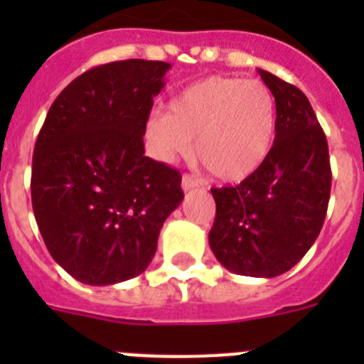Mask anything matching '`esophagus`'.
<instances>
[{
  "mask_svg": "<svg viewBox=\"0 0 364 364\" xmlns=\"http://www.w3.org/2000/svg\"><path fill=\"white\" fill-rule=\"evenodd\" d=\"M197 186H198V182L193 178L191 175L182 176V189H184V191H191V189H195Z\"/></svg>",
  "mask_w": 364,
  "mask_h": 364,
  "instance_id": "34e87169",
  "label": "esophagus"
}]
</instances>
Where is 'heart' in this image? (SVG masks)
I'll return each mask as SVG.
<instances>
[{
    "label": "heart",
    "mask_w": 364,
    "mask_h": 364,
    "mask_svg": "<svg viewBox=\"0 0 364 364\" xmlns=\"http://www.w3.org/2000/svg\"><path fill=\"white\" fill-rule=\"evenodd\" d=\"M277 134V100L262 82L210 76L171 100L169 114L147 120L151 153L162 162L188 156L222 182L252 176L268 159Z\"/></svg>",
    "instance_id": "obj_1"
}]
</instances>
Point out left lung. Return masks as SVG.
I'll return each instance as SVG.
<instances>
[{"label":"left lung","mask_w":364,"mask_h":364,"mask_svg":"<svg viewBox=\"0 0 364 364\" xmlns=\"http://www.w3.org/2000/svg\"><path fill=\"white\" fill-rule=\"evenodd\" d=\"M277 100V134L264 164L235 188H213L210 246L226 269L277 277L294 268L319 237L332 169L328 142L306 95L259 69Z\"/></svg>","instance_id":"left-lung-1"}]
</instances>
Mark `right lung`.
I'll return each mask as SVG.
<instances>
[{
	"instance_id": "obj_1",
	"label": "right lung",
	"mask_w": 364,
	"mask_h": 364,
	"mask_svg": "<svg viewBox=\"0 0 364 364\" xmlns=\"http://www.w3.org/2000/svg\"><path fill=\"white\" fill-rule=\"evenodd\" d=\"M166 62L124 60L89 69L50 105L32 156V210L45 246L91 286L149 266L166 218L184 200L180 173L144 154Z\"/></svg>"
}]
</instances>
